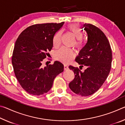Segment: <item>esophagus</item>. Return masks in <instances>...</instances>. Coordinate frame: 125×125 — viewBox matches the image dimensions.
Returning a JSON list of instances; mask_svg holds the SVG:
<instances>
[{"mask_svg": "<svg viewBox=\"0 0 125 125\" xmlns=\"http://www.w3.org/2000/svg\"><path fill=\"white\" fill-rule=\"evenodd\" d=\"M64 69L65 71H66V70H67V69H68V66L67 65L64 64Z\"/></svg>", "mask_w": 125, "mask_h": 125, "instance_id": "1", "label": "esophagus"}]
</instances>
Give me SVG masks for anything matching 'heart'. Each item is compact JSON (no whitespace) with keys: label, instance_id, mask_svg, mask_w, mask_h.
Masks as SVG:
<instances>
[{"label":"heart","instance_id":"obj_1","mask_svg":"<svg viewBox=\"0 0 125 125\" xmlns=\"http://www.w3.org/2000/svg\"><path fill=\"white\" fill-rule=\"evenodd\" d=\"M68 29L77 39L74 43L75 47L77 48H81L82 45H83V42L81 40L83 37V33H82L79 25L75 24H71L68 26ZM62 35V32L58 31L54 35L53 38V45L55 48H58L61 45ZM55 57L57 60L61 62L67 63L70 62L74 57V52L72 49L62 47L57 51L56 54H55Z\"/></svg>","mask_w":125,"mask_h":125}]
</instances>
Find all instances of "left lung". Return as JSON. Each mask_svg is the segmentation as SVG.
I'll return each instance as SVG.
<instances>
[{
  "mask_svg": "<svg viewBox=\"0 0 125 125\" xmlns=\"http://www.w3.org/2000/svg\"><path fill=\"white\" fill-rule=\"evenodd\" d=\"M88 41L80 51L75 61L85 66L82 72L78 68L69 67L75 77L69 84L71 90L83 96L91 95L98 91L109 75L111 68L112 51L106 36L100 29L90 24L83 25Z\"/></svg>",
  "mask_w": 125,
  "mask_h": 125,
  "instance_id": "8db88e82",
  "label": "left lung"
}]
</instances>
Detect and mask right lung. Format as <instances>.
<instances>
[{"instance_id": "1", "label": "right lung", "mask_w": 125, "mask_h": 125, "mask_svg": "<svg viewBox=\"0 0 125 125\" xmlns=\"http://www.w3.org/2000/svg\"><path fill=\"white\" fill-rule=\"evenodd\" d=\"M64 22L35 24L27 27L15 43L11 62L20 85L33 95H40L51 89L54 78L64 65L59 61L44 67V59L53 47V38Z\"/></svg>"}]
</instances>
